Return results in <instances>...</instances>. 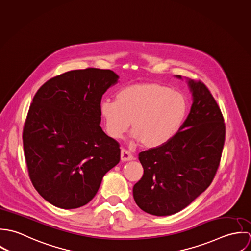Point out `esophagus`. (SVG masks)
Listing matches in <instances>:
<instances>
[{"label": "esophagus", "mask_w": 251, "mask_h": 251, "mask_svg": "<svg viewBox=\"0 0 251 251\" xmlns=\"http://www.w3.org/2000/svg\"><path fill=\"white\" fill-rule=\"evenodd\" d=\"M121 159H122V161H129V160L133 159V155L127 150L122 149L121 150Z\"/></svg>", "instance_id": "34e87169"}]
</instances>
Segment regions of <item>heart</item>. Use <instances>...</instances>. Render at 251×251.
Listing matches in <instances>:
<instances>
[{
    "instance_id": "heart-1",
    "label": "heart",
    "mask_w": 251,
    "mask_h": 251,
    "mask_svg": "<svg viewBox=\"0 0 251 251\" xmlns=\"http://www.w3.org/2000/svg\"><path fill=\"white\" fill-rule=\"evenodd\" d=\"M100 114L110 137L121 138L131 122L133 138L154 148L167 143L179 131L187 114V101L166 85L137 83L120 89L115 100H102Z\"/></svg>"
}]
</instances>
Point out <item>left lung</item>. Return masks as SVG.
<instances>
[{"instance_id": "1", "label": "left lung", "mask_w": 251, "mask_h": 251, "mask_svg": "<svg viewBox=\"0 0 251 251\" xmlns=\"http://www.w3.org/2000/svg\"><path fill=\"white\" fill-rule=\"evenodd\" d=\"M187 85L193 103L179 131L139 153L144 174L133 197L150 215H173L187 207L210 186L219 166L226 130L222 113L203 82L188 78Z\"/></svg>"}]
</instances>
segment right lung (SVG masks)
Wrapping results in <instances>:
<instances>
[{"label":"right lung","mask_w":251,"mask_h":251,"mask_svg":"<svg viewBox=\"0 0 251 251\" xmlns=\"http://www.w3.org/2000/svg\"><path fill=\"white\" fill-rule=\"evenodd\" d=\"M118 79L110 70H77L49 79L36 92L23 147L32 183L50 204L66 210L88 204L119 163L120 144L100 126L102 96Z\"/></svg>","instance_id":"1"}]
</instances>
